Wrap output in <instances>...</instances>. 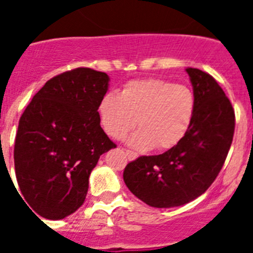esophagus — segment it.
Returning a JSON list of instances; mask_svg holds the SVG:
<instances>
[{
	"instance_id": "1",
	"label": "esophagus",
	"mask_w": 253,
	"mask_h": 253,
	"mask_svg": "<svg viewBox=\"0 0 253 253\" xmlns=\"http://www.w3.org/2000/svg\"><path fill=\"white\" fill-rule=\"evenodd\" d=\"M125 154H126V157H128V160L133 161L137 158V153L133 151H129V149H125Z\"/></svg>"
}]
</instances>
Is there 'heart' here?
Here are the masks:
<instances>
[{"label": "heart", "mask_w": 253, "mask_h": 253, "mask_svg": "<svg viewBox=\"0 0 253 253\" xmlns=\"http://www.w3.org/2000/svg\"><path fill=\"white\" fill-rule=\"evenodd\" d=\"M195 111V96L189 87L148 78L125 84L120 95L109 92L99 104V120L105 133L122 139L135 128L128 143L139 151L175 147L185 137Z\"/></svg>", "instance_id": "heart-1"}]
</instances>
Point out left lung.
Instances as JSON below:
<instances>
[{
    "instance_id": "left-lung-1",
    "label": "left lung",
    "mask_w": 253,
    "mask_h": 253,
    "mask_svg": "<svg viewBox=\"0 0 253 253\" xmlns=\"http://www.w3.org/2000/svg\"><path fill=\"white\" fill-rule=\"evenodd\" d=\"M195 111L185 137L157 156H142L126 165L125 185L153 208H173L204 194L222 169L233 140L236 116L231 101L213 76L187 68Z\"/></svg>"
}]
</instances>
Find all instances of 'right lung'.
<instances>
[{
  "label": "right lung",
  "instance_id": "add662e5",
  "mask_svg": "<svg viewBox=\"0 0 253 253\" xmlns=\"http://www.w3.org/2000/svg\"><path fill=\"white\" fill-rule=\"evenodd\" d=\"M109 76L75 68L50 78L22 113L13 160L29 208L45 219H63L84 204L100 156L115 148L99 120ZM31 210V211H33Z\"/></svg>",
  "mask_w": 253,
  "mask_h": 253
}]
</instances>
